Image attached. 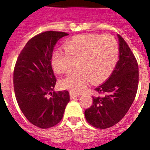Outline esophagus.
Segmentation results:
<instances>
[{
    "instance_id": "esophagus-1",
    "label": "esophagus",
    "mask_w": 150,
    "mask_h": 150,
    "mask_svg": "<svg viewBox=\"0 0 150 150\" xmlns=\"http://www.w3.org/2000/svg\"><path fill=\"white\" fill-rule=\"evenodd\" d=\"M79 96V94L75 93H72V92H71L70 93V98L71 99H74L75 97H76V96Z\"/></svg>"
}]
</instances>
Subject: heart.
I'll return each instance as SVG.
<instances>
[{"label": "heart", "mask_w": 150, "mask_h": 150, "mask_svg": "<svg viewBox=\"0 0 150 150\" xmlns=\"http://www.w3.org/2000/svg\"><path fill=\"white\" fill-rule=\"evenodd\" d=\"M64 50L53 53L51 64L57 73L72 71L60 82L61 86L72 93H79L86 89L89 80L97 82L106 79L116 65L118 47L110 34L79 35L64 44Z\"/></svg>", "instance_id": "b5f03b06"}]
</instances>
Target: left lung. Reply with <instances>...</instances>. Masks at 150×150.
<instances>
[{"instance_id": "1", "label": "left lung", "mask_w": 150, "mask_h": 150, "mask_svg": "<svg viewBox=\"0 0 150 150\" xmlns=\"http://www.w3.org/2000/svg\"><path fill=\"white\" fill-rule=\"evenodd\" d=\"M119 60L107 81L95 89L103 96L93 97V105L85 110L91 125L107 128L118 123L132 104L139 85V66L125 40L117 34Z\"/></svg>"}]
</instances>
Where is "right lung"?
Returning a JSON list of instances; mask_svg holds the SVG:
<instances>
[{
	"mask_svg": "<svg viewBox=\"0 0 150 150\" xmlns=\"http://www.w3.org/2000/svg\"><path fill=\"white\" fill-rule=\"evenodd\" d=\"M68 34L47 31L29 40L18 57L14 70V90L18 104L28 121L40 128L61 121L69 93H55L56 78L51 66L56 43Z\"/></svg>",
	"mask_w": 150,
	"mask_h": 150,
	"instance_id": "add662e5",
	"label": "right lung"
}]
</instances>
